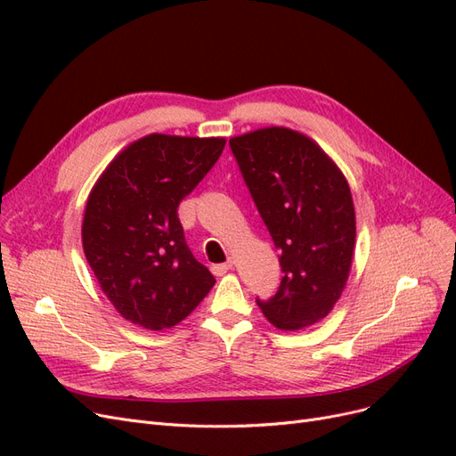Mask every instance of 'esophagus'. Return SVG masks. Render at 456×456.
<instances>
[{"label":"esophagus","mask_w":456,"mask_h":456,"mask_svg":"<svg viewBox=\"0 0 456 456\" xmlns=\"http://www.w3.org/2000/svg\"><path fill=\"white\" fill-rule=\"evenodd\" d=\"M232 265H233L232 260L224 262V265H213V266H211V272H213L215 275H223V273H226V272L232 268Z\"/></svg>","instance_id":"esophagus-1"}]
</instances>
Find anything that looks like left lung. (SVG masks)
I'll list each match as a JSON object with an SVG mask.
<instances>
[{"mask_svg":"<svg viewBox=\"0 0 456 456\" xmlns=\"http://www.w3.org/2000/svg\"><path fill=\"white\" fill-rule=\"evenodd\" d=\"M243 181L280 249L278 293L256 305L281 330L333 310L348 281L355 211L346 178L306 134L266 127L230 139Z\"/></svg>","mask_w":456,"mask_h":456,"instance_id":"1","label":"left lung"}]
</instances>
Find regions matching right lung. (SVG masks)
<instances>
[{
  "mask_svg": "<svg viewBox=\"0 0 456 456\" xmlns=\"http://www.w3.org/2000/svg\"><path fill=\"white\" fill-rule=\"evenodd\" d=\"M224 144L218 136L151 133L119 151L93 186L81 226L86 258L127 322L169 329L215 285L188 249L176 209Z\"/></svg>",
  "mask_w": 456,
  "mask_h": 456,
  "instance_id": "1",
  "label": "right lung"
}]
</instances>
